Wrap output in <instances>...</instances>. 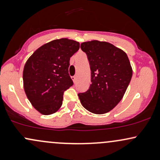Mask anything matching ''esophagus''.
Instances as JSON below:
<instances>
[{"label":"esophagus","instance_id":"34e87169","mask_svg":"<svg viewBox=\"0 0 160 160\" xmlns=\"http://www.w3.org/2000/svg\"><path fill=\"white\" fill-rule=\"evenodd\" d=\"M71 78H72V80H73V81H74V82H76V81H77V76H73Z\"/></svg>","mask_w":160,"mask_h":160}]
</instances>
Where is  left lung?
<instances>
[{"instance_id":"1","label":"left lung","mask_w":160,"mask_h":160,"mask_svg":"<svg viewBox=\"0 0 160 160\" xmlns=\"http://www.w3.org/2000/svg\"><path fill=\"white\" fill-rule=\"evenodd\" d=\"M91 71L89 89L78 94L82 105L96 114L108 113L120 102L132 76L130 62L122 49L107 42H84Z\"/></svg>"}]
</instances>
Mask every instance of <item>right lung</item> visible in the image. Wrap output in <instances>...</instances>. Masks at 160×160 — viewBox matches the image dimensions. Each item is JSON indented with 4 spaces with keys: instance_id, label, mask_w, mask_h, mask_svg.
<instances>
[{
    "instance_id": "obj_1",
    "label": "right lung",
    "mask_w": 160,
    "mask_h": 160,
    "mask_svg": "<svg viewBox=\"0 0 160 160\" xmlns=\"http://www.w3.org/2000/svg\"><path fill=\"white\" fill-rule=\"evenodd\" d=\"M80 43L67 38L54 40L38 48L24 67V89L30 102L42 114L61 108L64 92L74 85L68 74L70 58Z\"/></svg>"
}]
</instances>
